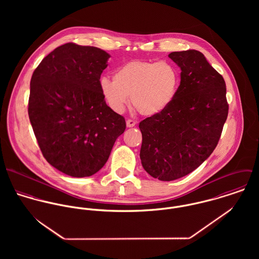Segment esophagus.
Wrapping results in <instances>:
<instances>
[{
	"label": "esophagus",
	"mask_w": 259,
	"mask_h": 259,
	"mask_svg": "<svg viewBox=\"0 0 259 259\" xmlns=\"http://www.w3.org/2000/svg\"><path fill=\"white\" fill-rule=\"evenodd\" d=\"M136 121L134 120V119H127L126 120V126L127 127H133V126H135L136 125Z\"/></svg>",
	"instance_id": "34e87169"
}]
</instances>
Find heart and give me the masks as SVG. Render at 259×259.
<instances>
[{"label":"heart","mask_w":259,"mask_h":259,"mask_svg":"<svg viewBox=\"0 0 259 259\" xmlns=\"http://www.w3.org/2000/svg\"><path fill=\"white\" fill-rule=\"evenodd\" d=\"M180 85L178 69L170 63L131 61L119 67L113 79H100L101 93L115 112L124 111L128 97L133 107L144 115H154L174 101Z\"/></svg>","instance_id":"b5f03b06"}]
</instances>
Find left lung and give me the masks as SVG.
<instances>
[{"mask_svg":"<svg viewBox=\"0 0 259 259\" xmlns=\"http://www.w3.org/2000/svg\"><path fill=\"white\" fill-rule=\"evenodd\" d=\"M181 68V84L170 105L140 122L142 164L162 182L197 168L217 148L228 114L222 74L195 50L172 52Z\"/></svg>","mask_w":259,"mask_h":259,"instance_id":"8db88e82","label":"left lung"}]
</instances>
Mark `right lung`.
I'll use <instances>...</instances> for the list:
<instances>
[{
    "mask_svg": "<svg viewBox=\"0 0 259 259\" xmlns=\"http://www.w3.org/2000/svg\"><path fill=\"white\" fill-rule=\"evenodd\" d=\"M109 58L68 42L44 58L31 78L28 112L37 145L51 165L73 178L98 172L125 130L100 90Z\"/></svg>",
    "mask_w": 259,
    "mask_h": 259,
    "instance_id": "obj_1",
    "label": "right lung"
}]
</instances>
